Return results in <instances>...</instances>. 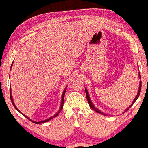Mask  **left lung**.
<instances>
[{
    "label": "left lung",
    "instance_id": "left-lung-1",
    "mask_svg": "<svg viewBox=\"0 0 148 148\" xmlns=\"http://www.w3.org/2000/svg\"><path fill=\"white\" fill-rule=\"evenodd\" d=\"M139 76H140V73H139ZM85 90H86V98H87L88 102V103H89V106H90V108H92V109L94 110V111H95L96 112H97V113H101V114H103V115H105V114H103V113H102V112H101V111H99V110H98V109H97V108H95V107L94 106V105L92 104V101H90V97H89V95H88V92L87 90H86V89H85ZM140 90H141V82H140V85H139V89H138V94H137L136 97V98H135V99H134V101H133V102H132V104H131V106H130V107H129V108H127V109L126 110V111H127V110H129V108H130V107L132 106V105L134 104V102H135V101H136V100H137V99H138V97H139V95H140Z\"/></svg>",
    "mask_w": 148,
    "mask_h": 148
}]
</instances>
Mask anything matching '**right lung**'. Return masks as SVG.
Instances as JSON below:
<instances>
[{"label": "right lung", "mask_w": 148, "mask_h": 148, "mask_svg": "<svg viewBox=\"0 0 148 148\" xmlns=\"http://www.w3.org/2000/svg\"><path fill=\"white\" fill-rule=\"evenodd\" d=\"M12 66V65H11V67ZM10 90V92H11V89ZM65 92H66V88L65 89H64V92H63V93H62V101H61V106H60V109H59V111H58V113H56V115H54L53 116V117H51V118H49V119H47V120H43V121H40V122H35V121H33V120H30V118H28V117H26L25 116V115H24L23 114H22V113H21V112H20L19 111H18V109L17 108H16V106H15V104H14V101H13V99H12V95L10 94V99H11V101H12V104H13V106H14V107H15V108H16V110H17V111H18V112H20V113H21L22 115H24V116L25 117V118H28V120H30V121L31 122H33V123H35V124H41V123H46V122H48L49 120H51L52 118H55V117H56L59 114V113H60V111H62V107H63V103H64V94H65Z\"/></svg>", "instance_id": "right-lung-1"}]
</instances>
